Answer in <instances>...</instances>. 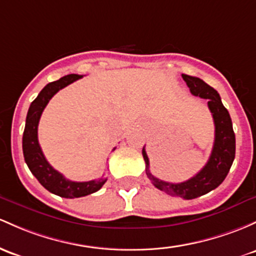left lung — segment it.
Wrapping results in <instances>:
<instances>
[{"instance_id":"obj_1","label":"left lung","mask_w":256,"mask_h":256,"mask_svg":"<svg viewBox=\"0 0 256 256\" xmlns=\"http://www.w3.org/2000/svg\"><path fill=\"white\" fill-rule=\"evenodd\" d=\"M182 78L186 81L187 86L193 96L200 97L208 100V106L212 112L215 124V141L210 158L206 166L196 176L180 184H170L154 178L150 171V159L146 153L144 147L142 150L143 159L146 162V174L152 184L158 190L168 193L171 196H178L184 199H194L196 196L206 194L210 190L220 186L226 178L227 174L232 166L236 154V136L233 132L232 120L228 110L221 102L220 94L202 78L182 74Z\"/></svg>"}]
</instances>
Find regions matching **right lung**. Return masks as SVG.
I'll return each mask as SVG.
<instances>
[{"instance_id": "obj_1", "label": "right lung", "mask_w": 256, "mask_h": 256, "mask_svg": "<svg viewBox=\"0 0 256 256\" xmlns=\"http://www.w3.org/2000/svg\"><path fill=\"white\" fill-rule=\"evenodd\" d=\"M81 78L82 75L70 74L60 78V80L47 84L30 104L23 134V153L28 168L47 190L63 198H78V196H88L100 190L106 181V178H103L87 182H75L66 180L60 172L50 166L38 144V126L47 103L60 90Z\"/></svg>"}]
</instances>
